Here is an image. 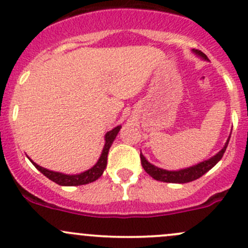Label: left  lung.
<instances>
[{"label": "left lung", "mask_w": 248, "mask_h": 248, "mask_svg": "<svg viewBox=\"0 0 248 248\" xmlns=\"http://www.w3.org/2000/svg\"><path fill=\"white\" fill-rule=\"evenodd\" d=\"M197 55L202 57L204 60L207 59L206 55L204 52H202L201 50H193ZM231 137L227 140L226 145H224L223 149L218 152V154L215 155L211 158L206 159V161L201 162V163L196 164L193 167H189V168L181 169V170H166V169H161L158 167H155L154 164H151L150 162L146 161L144 156L140 154V161H141V166L144 168V170L147 172L151 177H154L157 181H163V182H171V184H186V182L194 181V180L199 179L202 176L205 172H207L212 167L216 166L219 162V159L223 157V154L226 152L227 146H228V142Z\"/></svg>", "instance_id": "obj_1"}]
</instances>
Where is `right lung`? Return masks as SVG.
I'll use <instances>...</instances> for the list:
<instances>
[{
    "mask_svg": "<svg viewBox=\"0 0 248 248\" xmlns=\"http://www.w3.org/2000/svg\"><path fill=\"white\" fill-rule=\"evenodd\" d=\"M120 128H121V126L115 127L114 129H111V131H109L108 133L106 134V144H104L103 151H102V155L101 157H99L98 161H97V163L94 164L91 169H89V170L84 172H80V174L67 175L62 174V172L47 170V169L43 168V167L34 163L32 159H29L32 162V164L42 172V174L46 175L47 179H50L51 181L56 182L57 185H61V186H80V185L90 184V182H93L96 181L97 179H99V177L102 176V174H103L104 169L107 168V158H108L109 149L110 146H111L112 141L116 138Z\"/></svg>",
    "mask_w": 248,
    "mask_h": 248,
    "instance_id": "right-lung-1",
    "label": "right lung"
}]
</instances>
